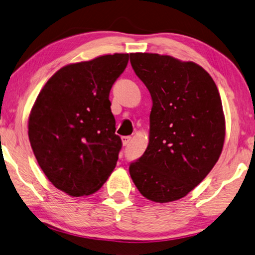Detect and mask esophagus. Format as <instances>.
I'll return each instance as SVG.
<instances>
[{
	"instance_id": "obj_1",
	"label": "esophagus",
	"mask_w": 255,
	"mask_h": 255,
	"mask_svg": "<svg viewBox=\"0 0 255 255\" xmlns=\"http://www.w3.org/2000/svg\"><path fill=\"white\" fill-rule=\"evenodd\" d=\"M130 139H131L130 136H123V137H121V140H123V144L125 145V146L128 145V143L130 142Z\"/></svg>"
}]
</instances>
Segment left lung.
Masks as SVG:
<instances>
[{
	"label": "left lung",
	"instance_id": "8db88e82",
	"mask_svg": "<svg viewBox=\"0 0 255 255\" xmlns=\"http://www.w3.org/2000/svg\"><path fill=\"white\" fill-rule=\"evenodd\" d=\"M129 56L153 103L148 145L129 173L147 200H179L208 176L221 154L226 126L219 92L211 76L192 61L155 53Z\"/></svg>",
	"mask_w": 255,
	"mask_h": 255
}]
</instances>
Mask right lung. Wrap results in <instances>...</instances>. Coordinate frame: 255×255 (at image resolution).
Listing matches in <instances>:
<instances>
[{
    "label": "right lung",
    "instance_id": "right-lung-1",
    "mask_svg": "<svg viewBox=\"0 0 255 255\" xmlns=\"http://www.w3.org/2000/svg\"><path fill=\"white\" fill-rule=\"evenodd\" d=\"M129 55L115 53L71 63L47 80L28 120L29 142L40 169L70 196L102 187L123 146L109 100Z\"/></svg>",
    "mask_w": 255,
    "mask_h": 255
}]
</instances>
